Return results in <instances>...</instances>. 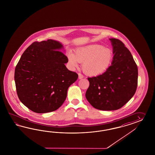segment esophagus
I'll return each instance as SVG.
<instances>
[{
  "mask_svg": "<svg viewBox=\"0 0 155 155\" xmlns=\"http://www.w3.org/2000/svg\"><path fill=\"white\" fill-rule=\"evenodd\" d=\"M84 75H82L81 73H78V78L79 79H82L84 78Z\"/></svg>",
  "mask_w": 155,
  "mask_h": 155,
  "instance_id": "obj_1",
  "label": "esophagus"
}]
</instances>
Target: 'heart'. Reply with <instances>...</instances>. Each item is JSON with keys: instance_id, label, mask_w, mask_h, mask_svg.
Listing matches in <instances>:
<instances>
[{"instance_id": "1", "label": "heart", "mask_w": 155, "mask_h": 155, "mask_svg": "<svg viewBox=\"0 0 155 155\" xmlns=\"http://www.w3.org/2000/svg\"><path fill=\"white\" fill-rule=\"evenodd\" d=\"M69 62L73 68L82 63V69L89 75H98L104 73L111 66L114 54L113 51L104 46L94 44L80 47L74 54L71 51L68 54Z\"/></svg>"}]
</instances>
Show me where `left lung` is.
Returning <instances> with one entry per match:
<instances>
[{"mask_svg": "<svg viewBox=\"0 0 155 155\" xmlns=\"http://www.w3.org/2000/svg\"><path fill=\"white\" fill-rule=\"evenodd\" d=\"M114 59L109 69L101 75L88 78L90 85L86 97L96 109H120L134 96L138 85V67L133 57L122 42L109 39Z\"/></svg>", "mask_w": 155, "mask_h": 155, "instance_id": "1", "label": "left lung"}]
</instances>
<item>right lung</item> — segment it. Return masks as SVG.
<instances>
[{
  "instance_id": "obj_1",
  "label": "right lung",
  "mask_w": 155,
  "mask_h": 155,
  "mask_svg": "<svg viewBox=\"0 0 155 155\" xmlns=\"http://www.w3.org/2000/svg\"><path fill=\"white\" fill-rule=\"evenodd\" d=\"M56 41L33 43L21 56L15 71L17 95L34 112H53L63 104L69 87L78 75L69 71L67 56Z\"/></svg>"
}]
</instances>
